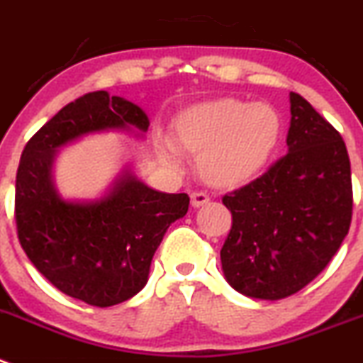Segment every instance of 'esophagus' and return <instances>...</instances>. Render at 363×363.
I'll use <instances>...</instances> for the list:
<instances>
[{
  "instance_id": "34e87169",
  "label": "esophagus",
  "mask_w": 363,
  "mask_h": 363,
  "mask_svg": "<svg viewBox=\"0 0 363 363\" xmlns=\"http://www.w3.org/2000/svg\"><path fill=\"white\" fill-rule=\"evenodd\" d=\"M210 201V196L206 192H192L191 194V203L194 208H199V206L206 205Z\"/></svg>"
}]
</instances>
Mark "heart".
<instances>
[{"mask_svg": "<svg viewBox=\"0 0 363 363\" xmlns=\"http://www.w3.org/2000/svg\"><path fill=\"white\" fill-rule=\"evenodd\" d=\"M281 132L278 112L265 103L216 99L198 103L178 116L174 140L198 155V167L212 185L230 187L253 178L265 165ZM165 158L176 160L167 144Z\"/></svg>", "mask_w": 363, "mask_h": 363, "instance_id": "1", "label": "heart"}]
</instances>
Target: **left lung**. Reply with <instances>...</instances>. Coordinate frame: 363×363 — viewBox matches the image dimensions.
Returning <instances> with one entry per match:
<instances>
[{"label":"left lung","instance_id":"1","mask_svg":"<svg viewBox=\"0 0 363 363\" xmlns=\"http://www.w3.org/2000/svg\"><path fill=\"white\" fill-rule=\"evenodd\" d=\"M289 153L223 203L231 230L220 250L240 294L283 299L306 287L339 251L353 213L351 164L340 133L291 92Z\"/></svg>","mask_w":363,"mask_h":363}]
</instances>
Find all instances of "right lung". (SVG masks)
Segmentation results:
<instances>
[{"mask_svg":"<svg viewBox=\"0 0 363 363\" xmlns=\"http://www.w3.org/2000/svg\"><path fill=\"white\" fill-rule=\"evenodd\" d=\"M150 119L135 103L106 91L65 105L28 140L16 176V224L21 247L37 271L64 294L105 306L144 289L167 228L189 210L187 194L147 187L124 169L105 196L69 201L53 184L60 147L91 133L143 137Z\"/></svg>","mask_w":363,"mask_h":363,"instance_id":"1","label":"right lung"}]
</instances>
